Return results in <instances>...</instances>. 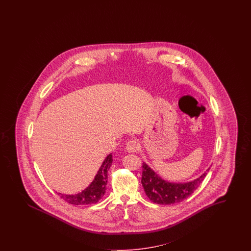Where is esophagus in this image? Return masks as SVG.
Here are the masks:
<instances>
[{
	"instance_id": "esophagus-1",
	"label": "esophagus",
	"mask_w": 251,
	"mask_h": 251,
	"mask_svg": "<svg viewBox=\"0 0 251 251\" xmlns=\"http://www.w3.org/2000/svg\"><path fill=\"white\" fill-rule=\"evenodd\" d=\"M139 147H140V145L135 140H129V142L126 144V149L129 152H137Z\"/></svg>"
}]
</instances>
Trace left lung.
<instances>
[{
    "instance_id": "obj_1",
    "label": "left lung",
    "mask_w": 251,
    "mask_h": 251,
    "mask_svg": "<svg viewBox=\"0 0 251 251\" xmlns=\"http://www.w3.org/2000/svg\"><path fill=\"white\" fill-rule=\"evenodd\" d=\"M209 171V168L206 170ZM207 172L187 183L168 182L157 175L147 164H143L142 184L146 196L157 204H174L181 202L195 191L203 181Z\"/></svg>"
}]
</instances>
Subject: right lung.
<instances>
[{
	"mask_svg": "<svg viewBox=\"0 0 251 251\" xmlns=\"http://www.w3.org/2000/svg\"><path fill=\"white\" fill-rule=\"evenodd\" d=\"M112 153H109L104 160L103 164L101 165L94 180L82 192L74 195H67L61 193L58 194L61 196L62 200L74 205H86L97 203L106 193L107 171L112 165Z\"/></svg>",
	"mask_w": 251,
	"mask_h": 251,
	"instance_id": "add662e5",
	"label": "right lung"
}]
</instances>
